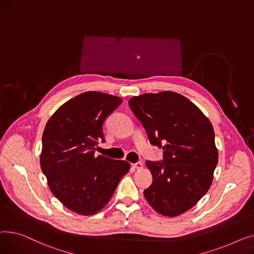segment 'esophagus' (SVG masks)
Masks as SVG:
<instances>
[{
  "instance_id": "34e87169",
  "label": "esophagus",
  "mask_w": 254,
  "mask_h": 254,
  "mask_svg": "<svg viewBox=\"0 0 254 254\" xmlns=\"http://www.w3.org/2000/svg\"><path fill=\"white\" fill-rule=\"evenodd\" d=\"M131 166H132L134 169H142V168H143V164H142L141 162H137V163L131 164Z\"/></svg>"
}]
</instances>
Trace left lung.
Listing matches in <instances>:
<instances>
[{"mask_svg": "<svg viewBox=\"0 0 254 254\" xmlns=\"http://www.w3.org/2000/svg\"><path fill=\"white\" fill-rule=\"evenodd\" d=\"M150 142L163 148V161H146L153 184L146 201L162 215L188 211L209 190L218 161L214 130L190 100L172 91L146 93L129 99Z\"/></svg>", "mask_w": 254, "mask_h": 254, "instance_id": "1", "label": "left lung"}]
</instances>
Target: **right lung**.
Listing matches in <instances>:
<instances>
[{"mask_svg":"<svg viewBox=\"0 0 254 254\" xmlns=\"http://www.w3.org/2000/svg\"><path fill=\"white\" fill-rule=\"evenodd\" d=\"M121 103L118 96L84 92L63 104L45 127L42 171L53 195L78 214L100 211L130 169L126 161L95 156L104 142L103 123Z\"/></svg>","mask_w":254,"mask_h":254,"instance_id":"obj_1","label":"right lung"}]
</instances>
